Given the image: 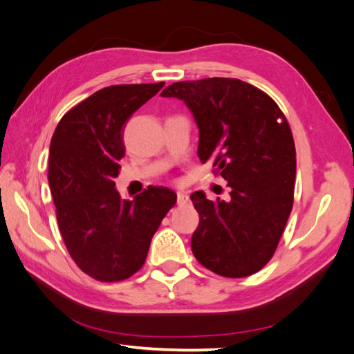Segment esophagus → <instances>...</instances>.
Segmentation results:
<instances>
[{"label":"esophagus","mask_w":354,"mask_h":354,"mask_svg":"<svg viewBox=\"0 0 354 354\" xmlns=\"http://www.w3.org/2000/svg\"><path fill=\"white\" fill-rule=\"evenodd\" d=\"M176 199H178V204H185V202L189 201V194L184 193V192H178Z\"/></svg>","instance_id":"34e87169"}]
</instances>
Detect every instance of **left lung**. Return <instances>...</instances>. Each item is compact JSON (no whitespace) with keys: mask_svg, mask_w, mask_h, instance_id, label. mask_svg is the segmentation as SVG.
<instances>
[{"mask_svg":"<svg viewBox=\"0 0 354 354\" xmlns=\"http://www.w3.org/2000/svg\"><path fill=\"white\" fill-rule=\"evenodd\" d=\"M199 129L198 156L228 183L230 201L194 192L199 213L192 251L202 266L230 278L252 275L272 259L293 204L295 142L278 104L239 79L171 84Z\"/></svg>","mask_w":354,"mask_h":354,"instance_id":"left-lung-1","label":"left lung"}]
</instances>
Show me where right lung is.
Listing matches in <instances>:
<instances>
[{
	"instance_id": "obj_1",
	"label": "right lung",
	"mask_w": 354,
	"mask_h": 354,
	"mask_svg": "<svg viewBox=\"0 0 354 354\" xmlns=\"http://www.w3.org/2000/svg\"><path fill=\"white\" fill-rule=\"evenodd\" d=\"M160 84L103 88L70 109L50 142L48 184L71 259L99 281H122L145 265L150 240L176 204L167 187L149 185L133 201L114 179L124 156L123 127Z\"/></svg>"
}]
</instances>
